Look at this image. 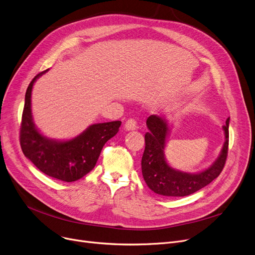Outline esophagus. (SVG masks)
Instances as JSON below:
<instances>
[{
	"instance_id": "1",
	"label": "esophagus",
	"mask_w": 255,
	"mask_h": 255,
	"mask_svg": "<svg viewBox=\"0 0 255 255\" xmlns=\"http://www.w3.org/2000/svg\"><path fill=\"white\" fill-rule=\"evenodd\" d=\"M136 125H137V124H136V122H135V120L130 119V120H128L127 122L125 123L124 128H125L126 131H132V130H135V129L137 128Z\"/></svg>"
}]
</instances>
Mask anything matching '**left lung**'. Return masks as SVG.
Wrapping results in <instances>:
<instances>
[{"label":"left lung","mask_w":255,"mask_h":255,"mask_svg":"<svg viewBox=\"0 0 255 255\" xmlns=\"http://www.w3.org/2000/svg\"><path fill=\"white\" fill-rule=\"evenodd\" d=\"M149 132L145 133V148L141 158V172L149 188L157 194L168 197L190 195L216 179L222 171L229 151L230 118L222 126L225 141L218 158L207 169L190 173L172 168L165 160L164 149L169 132L163 117L152 115L146 120Z\"/></svg>","instance_id":"left-lung-1"}]
</instances>
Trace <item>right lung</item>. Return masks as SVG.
<instances>
[{
  "instance_id": "obj_1",
  "label": "right lung",
  "mask_w": 255,
  "mask_h": 255,
  "mask_svg": "<svg viewBox=\"0 0 255 255\" xmlns=\"http://www.w3.org/2000/svg\"><path fill=\"white\" fill-rule=\"evenodd\" d=\"M47 71L37 74L26 89L19 132L20 146L24 156L45 175L64 182H74L95 167L103 145L117 134L121 121L93 124L69 140H56L41 134L33 121L31 97L34 83Z\"/></svg>"
}]
</instances>
